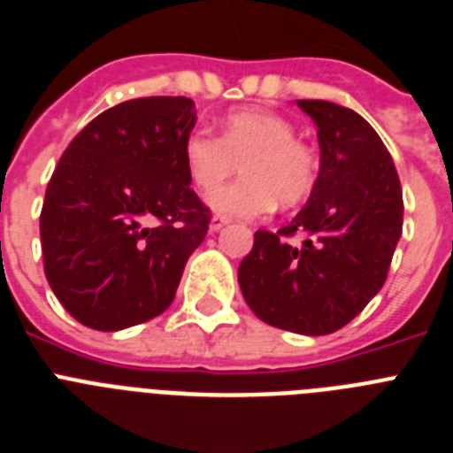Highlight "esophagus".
<instances>
[{
    "instance_id": "1",
    "label": "esophagus",
    "mask_w": 453,
    "mask_h": 453,
    "mask_svg": "<svg viewBox=\"0 0 453 453\" xmlns=\"http://www.w3.org/2000/svg\"><path fill=\"white\" fill-rule=\"evenodd\" d=\"M227 223H230V220H227L226 216H214V219H211V223H209V227H211V233H219L220 227L227 226Z\"/></svg>"
}]
</instances>
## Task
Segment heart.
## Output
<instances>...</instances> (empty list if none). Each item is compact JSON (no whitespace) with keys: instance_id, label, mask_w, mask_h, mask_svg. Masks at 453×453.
Listing matches in <instances>:
<instances>
[{"instance_id":"obj_1","label":"heart","mask_w":453,"mask_h":453,"mask_svg":"<svg viewBox=\"0 0 453 453\" xmlns=\"http://www.w3.org/2000/svg\"><path fill=\"white\" fill-rule=\"evenodd\" d=\"M292 121L267 110H237L227 115L214 135L193 128L184 140V161L197 191L209 193L227 177L244 170V177L211 196L220 214L253 219L280 207H295L311 196L320 158L309 142L295 138Z\"/></svg>"}]
</instances>
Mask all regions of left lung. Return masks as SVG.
I'll list each match as a JSON object with an SVG mask.
<instances>
[{"mask_svg": "<svg viewBox=\"0 0 453 453\" xmlns=\"http://www.w3.org/2000/svg\"><path fill=\"white\" fill-rule=\"evenodd\" d=\"M297 105L318 124L320 174L290 226L257 230L239 288L262 322L322 336L357 318L385 285L403 233V193L385 142L362 115L315 98Z\"/></svg>", "mask_w": 453, "mask_h": 453, "instance_id": "1", "label": "left lung"}]
</instances>
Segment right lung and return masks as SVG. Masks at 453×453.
<instances>
[{
  "mask_svg": "<svg viewBox=\"0 0 453 453\" xmlns=\"http://www.w3.org/2000/svg\"><path fill=\"white\" fill-rule=\"evenodd\" d=\"M196 127L186 96L131 98L71 140L41 209L45 279L75 320L98 332L168 309L211 211L184 161Z\"/></svg>",
  "mask_w": 453,
  "mask_h": 453,
  "instance_id": "obj_1",
  "label": "right lung"
}]
</instances>
